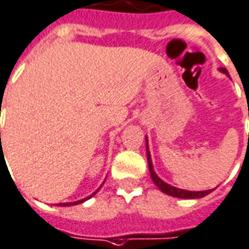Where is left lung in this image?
Here are the masks:
<instances>
[{
  "label": "left lung",
  "mask_w": 249,
  "mask_h": 249,
  "mask_svg": "<svg viewBox=\"0 0 249 249\" xmlns=\"http://www.w3.org/2000/svg\"><path fill=\"white\" fill-rule=\"evenodd\" d=\"M221 71L222 72H226L225 69L221 68ZM147 160H148V167H150V174H151V178H153L154 184L158 187V188L163 192V194H166V195L174 196V197H182V199H197V197H203V196L209 195L210 192H211V189L209 191H200V192H192V191H184V189H178V188H174L172 185H169L166 182H163L160 180V177L155 174L153 169V163H151V157H150V153H148V144H147Z\"/></svg>",
  "instance_id": "1"
}]
</instances>
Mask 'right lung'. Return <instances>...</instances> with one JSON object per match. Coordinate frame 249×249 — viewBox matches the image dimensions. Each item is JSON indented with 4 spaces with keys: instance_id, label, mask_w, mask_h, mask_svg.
<instances>
[{
    "instance_id": "add662e5",
    "label": "right lung",
    "mask_w": 249,
    "mask_h": 249,
    "mask_svg": "<svg viewBox=\"0 0 249 249\" xmlns=\"http://www.w3.org/2000/svg\"><path fill=\"white\" fill-rule=\"evenodd\" d=\"M1 135V133H0ZM96 194V192H95ZM92 195H94V194H92ZM91 195V196H92ZM91 196H89V197H91ZM87 199H89V197H87ZM84 200H86V199H83V200H79V202H73V203H61V206H71V204H79V203H83L84 202Z\"/></svg>"
}]
</instances>
